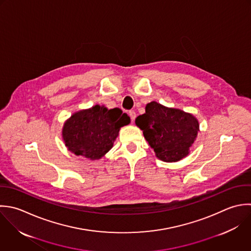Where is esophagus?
Returning a JSON list of instances; mask_svg holds the SVG:
<instances>
[{"label": "esophagus", "instance_id": "1", "mask_svg": "<svg viewBox=\"0 0 251 251\" xmlns=\"http://www.w3.org/2000/svg\"><path fill=\"white\" fill-rule=\"evenodd\" d=\"M129 116L131 118V121L134 122L135 121V118H136V112L134 110H130L129 111Z\"/></svg>", "mask_w": 251, "mask_h": 251}]
</instances>
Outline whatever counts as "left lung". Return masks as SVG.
<instances>
[{"mask_svg": "<svg viewBox=\"0 0 251 251\" xmlns=\"http://www.w3.org/2000/svg\"><path fill=\"white\" fill-rule=\"evenodd\" d=\"M136 125L143 130L156 156L166 162H175L188 155L200 127L192 114L156 101L147 104L146 113L136 118Z\"/></svg>", "mask_w": 251, "mask_h": 251, "instance_id": "left-lung-1", "label": "left lung"}]
</instances>
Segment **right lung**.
<instances>
[{
  "instance_id": "add662e5",
  "label": "right lung",
  "mask_w": 251,
  "mask_h": 251,
  "mask_svg": "<svg viewBox=\"0 0 251 251\" xmlns=\"http://www.w3.org/2000/svg\"><path fill=\"white\" fill-rule=\"evenodd\" d=\"M130 123V117L118 108L95 105L74 113L64 124L65 146L76 155L99 159L113 146L120 127Z\"/></svg>"
}]
</instances>
